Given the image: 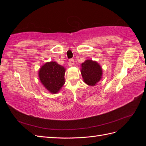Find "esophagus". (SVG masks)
Here are the masks:
<instances>
[{
	"label": "esophagus",
	"mask_w": 146,
	"mask_h": 146,
	"mask_svg": "<svg viewBox=\"0 0 146 146\" xmlns=\"http://www.w3.org/2000/svg\"><path fill=\"white\" fill-rule=\"evenodd\" d=\"M74 64V60L73 59H70L69 60V66H72Z\"/></svg>",
	"instance_id": "34e87169"
}]
</instances>
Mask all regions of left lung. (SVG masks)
<instances>
[{"instance_id":"8db88e82","label":"left lung","mask_w":146,"mask_h":146,"mask_svg":"<svg viewBox=\"0 0 146 146\" xmlns=\"http://www.w3.org/2000/svg\"><path fill=\"white\" fill-rule=\"evenodd\" d=\"M80 72L83 82L89 86H95L102 78L103 71L100 65L92 60H86L81 64Z\"/></svg>"}]
</instances>
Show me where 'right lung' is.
<instances>
[{"label": "right lung", "mask_w": 146, "mask_h": 146, "mask_svg": "<svg viewBox=\"0 0 146 146\" xmlns=\"http://www.w3.org/2000/svg\"><path fill=\"white\" fill-rule=\"evenodd\" d=\"M66 68L55 61L44 64L39 69L38 77L46 89L52 94L60 91L65 83Z\"/></svg>", "instance_id": "1"}]
</instances>
